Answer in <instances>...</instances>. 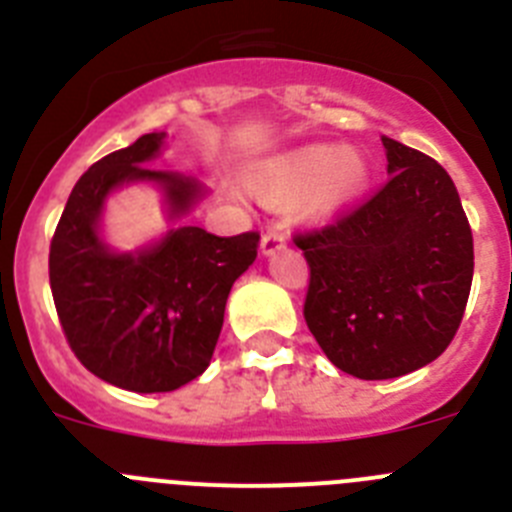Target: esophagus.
I'll return each mask as SVG.
<instances>
[{"label":"esophagus","instance_id":"34e87169","mask_svg":"<svg viewBox=\"0 0 512 512\" xmlns=\"http://www.w3.org/2000/svg\"><path fill=\"white\" fill-rule=\"evenodd\" d=\"M282 248H287V235L282 233L279 228H271L266 230L264 238H261V256H274V253H279Z\"/></svg>","mask_w":512,"mask_h":512}]
</instances>
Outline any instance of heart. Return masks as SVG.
<instances>
[{"label":"heart","instance_id":"obj_1","mask_svg":"<svg viewBox=\"0 0 512 512\" xmlns=\"http://www.w3.org/2000/svg\"><path fill=\"white\" fill-rule=\"evenodd\" d=\"M372 164L359 148L310 143L269 158L253 171V189L266 202H295L297 215L310 225L341 217L364 197Z\"/></svg>","mask_w":512,"mask_h":512}]
</instances>
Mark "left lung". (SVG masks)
Returning a JSON list of instances; mask_svg holds the SVG:
<instances>
[{
    "instance_id": "1",
    "label": "left lung",
    "mask_w": 512,
    "mask_h": 512,
    "mask_svg": "<svg viewBox=\"0 0 512 512\" xmlns=\"http://www.w3.org/2000/svg\"><path fill=\"white\" fill-rule=\"evenodd\" d=\"M382 146L390 182L336 225L295 241L310 264L307 328L359 379H395L438 359L474 274L472 230L446 169L387 135Z\"/></svg>"
}]
</instances>
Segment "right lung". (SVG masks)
Returning a JSON list of instances; mask_svg holds the SVG:
<instances>
[{
    "label": "right lung",
    "instance_id": "obj_1",
    "mask_svg": "<svg viewBox=\"0 0 512 512\" xmlns=\"http://www.w3.org/2000/svg\"><path fill=\"white\" fill-rule=\"evenodd\" d=\"M166 133H146L81 176L51 243V292L76 359L130 392H171L210 366L230 287L256 261L259 233L220 238L184 217L210 189L194 176L151 169ZM148 183L172 228L120 252L103 238L112 193Z\"/></svg>",
    "mask_w": 512,
    "mask_h": 512
}]
</instances>
